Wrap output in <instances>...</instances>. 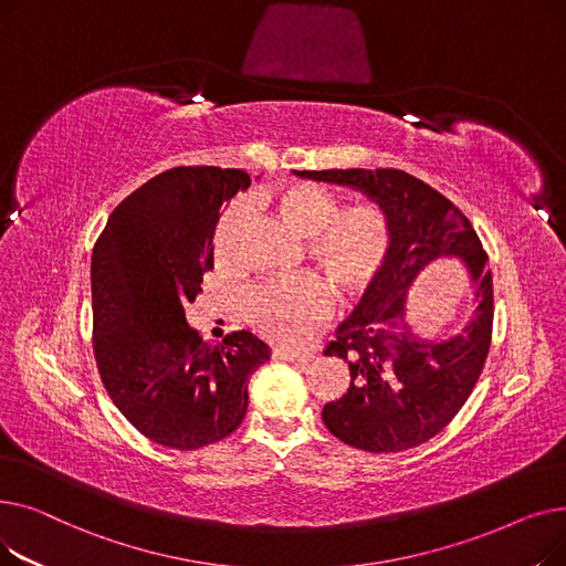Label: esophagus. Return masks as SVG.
<instances>
[{
  "label": "esophagus",
  "instance_id": "esophagus-1",
  "mask_svg": "<svg viewBox=\"0 0 566 566\" xmlns=\"http://www.w3.org/2000/svg\"><path fill=\"white\" fill-rule=\"evenodd\" d=\"M273 358L275 360H284V363H298L305 365L312 360L310 353H298V350H291V348H275L273 350Z\"/></svg>",
  "mask_w": 566,
  "mask_h": 566
}]
</instances>
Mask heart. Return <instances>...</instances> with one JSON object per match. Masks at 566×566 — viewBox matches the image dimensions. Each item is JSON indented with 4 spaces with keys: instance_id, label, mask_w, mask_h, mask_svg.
Returning <instances> with one entry per match:
<instances>
[{
    "instance_id": "heart-1",
    "label": "heart",
    "mask_w": 566,
    "mask_h": 566,
    "mask_svg": "<svg viewBox=\"0 0 566 566\" xmlns=\"http://www.w3.org/2000/svg\"><path fill=\"white\" fill-rule=\"evenodd\" d=\"M275 216L289 231L307 238V259L342 298H355L371 286L392 250L390 218L376 203L339 208V201L314 184H289L271 195ZM250 208L243 199L224 208L213 231L216 261L235 259ZM331 312L328 291L314 277L301 275L252 289L243 298V318L277 344H303Z\"/></svg>"
}]
</instances>
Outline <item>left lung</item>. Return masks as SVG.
I'll return each mask as SVG.
<instances>
[{"label": "left lung", "instance_id": "8db88e82", "mask_svg": "<svg viewBox=\"0 0 566 566\" xmlns=\"http://www.w3.org/2000/svg\"><path fill=\"white\" fill-rule=\"evenodd\" d=\"M293 174L363 192L392 227L388 263L325 348L348 363L350 385L323 406V424L350 448L374 454L418 448L454 420L484 369L493 331L489 256L459 208L406 171ZM440 260L462 261L473 312L450 334L422 336L409 321V289Z\"/></svg>", "mask_w": 566, "mask_h": 566}]
</instances>
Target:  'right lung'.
I'll return each instance as SVG.
<instances>
[{
  "mask_svg": "<svg viewBox=\"0 0 566 566\" xmlns=\"http://www.w3.org/2000/svg\"><path fill=\"white\" fill-rule=\"evenodd\" d=\"M243 169L174 167L118 203L92 254L94 355L114 406L146 438L199 450L233 433L250 376L271 360L256 335L211 344L186 321L213 268L222 206Z\"/></svg>",
  "mask_w": 566,
  "mask_h": 566,
  "instance_id": "1",
  "label": "right lung"
}]
</instances>
